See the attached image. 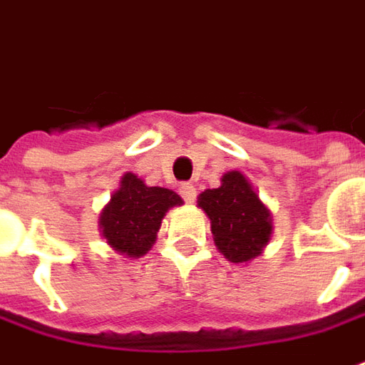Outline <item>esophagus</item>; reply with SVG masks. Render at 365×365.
I'll return each instance as SVG.
<instances>
[{
  "label": "esophagus",
  "mask_w": 365,
  "mask_h": 365,
  "mask_svg": "<svg viewBox=\"0 0 365 365\" xmlns=\"http://www.w3.org/2000/svg\"><path fill=\"white\" fill-rule=\"evenodd\" d=\"M180 193H182V197L187 201V203H193V201H195V195H197V191H195V185H193V183H182Z\"/></svg>",
  "instance_id": "1"
}]
</instances>
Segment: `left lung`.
Wrapping results in <instances>:
<instances>
[{"instance_id":"left-lung-1","label":"left lung","mask_w":365,"mask_h":365,"mask_svg":"<svg viewBox=\"0 0 365 365\" xmlns=\"http://www.w3.org/2000/svg\"><path fill=\"white\" fill-rule=\"evenodd\" d=\"M197 207L211 221L217 251L229 262H251L272 235V213L239 170L221 175V185L201 191Z\"/></svg>"}]
</instances>
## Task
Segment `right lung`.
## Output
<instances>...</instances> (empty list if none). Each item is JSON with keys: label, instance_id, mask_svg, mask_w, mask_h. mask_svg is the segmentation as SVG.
I'll list each match as a JSON object with an SVG mask.
<instances>
[{"label": "right lung", "instance_id": "right-lung-1", "mask_svg": "<svg viewBox=\"0 0 365 365\" xmlns=\"http://www.w3.org/2000/svg\"><path fill=\"white\" fill-rule=\"evenodd\" d=\"M178 205H183V200L175 191L150 187L142 178L126 172L101 211V235L116 255L140 259L156 243L165 213Z\"/></svg>", "mask_w": 365, "mask_h": 365}]
</instances>
